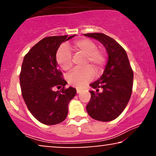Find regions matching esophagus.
<instances>
[{
  "mask_svg": "<svg viewBox=\"0 0 156 156\" xmlns=\"http://www.w3.org/2000/svg\"><path fill=\"white\" fill-rule=\"evenodd\" d=\"M76 91H77V93H80V92H81V89L76 88Z\"/></svg>",
  "mask_w": 156,
  "mask_h": 156,
  "instance_id": "esophagus-1",
  "label": "esophagus"
}]
</instances>
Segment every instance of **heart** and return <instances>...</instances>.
Returning a JSON list of instances; mask_svg holds the SVG:
<instances>
[{"instance_id": "1", "label": "heart", "mask_w": 156, "mask_h": 156, "mask_svg": "<svg viewBox=\"0 0 156 156\" xmlns=\"http://www.w3.org/2000/svg\"><path fill=\"white\" fill-rule=\"evenodd\" d=\"M73 51L80 52L86 55L84 66L81 69H75L67 76V81L70 85L80 87L89 83L97 74L103 71L105 64V56L101 51L97 49V44L91 39H77L69 44ZM55 59L59 67L64 71H68L73 66L72 53L67 46L62 45L55 55Z\"/></svg>"}]
</instances>
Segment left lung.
<instances>
[{"label": "left lung", "instance_id": "1", "mask_svg": "<svg viewBox=\"0 0 156 156\" xmlns=\"http://www.w3.org/2000/svg\"><path fill=\"white\" fill-rule=\"evenodd\" d=\"M84 36L101 42L108 55L103 75L90 87L91 99L87 105L89 115L94 119L109 122L121 114L129 101L133 89V72L128 55L114 39L101 33Z\"/></svg>", "mask_w": 156, "mask_h": 156}]
</instances>
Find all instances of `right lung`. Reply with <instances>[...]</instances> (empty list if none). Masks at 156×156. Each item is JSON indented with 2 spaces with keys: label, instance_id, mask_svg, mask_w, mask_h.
Wrapping results in <instances>:
<instances>
[{
  "label": "right lung",
  "instance_id": "add662e5",
  "mask_svg": "<svg viewBox=\"0 0 156 156\" xmlns=\"http://www.w3.org/2000/svg\"><path fill=\"white\" fill-rule=\"evenodd\" d=\"M54 36L42 39L25 55L20 74L21 92L29 112L40 122L52 125L63 122L68 104L76 94L57 67L56 52L60 44L76 35ZM62 87L60 91L55 88Z\"/></svg>",
  "mask_w": 156,
  "mask_h": 156
}]
</instances>
